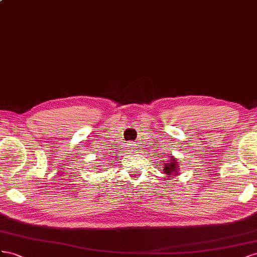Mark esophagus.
Here are the masks:
<instances>
[{
	"label": "esophagus",
	"mask_w": 257,
	"mask_h": 257,
	"mask_svg": "<svg viewBox=\"0 0 257 257\" xmlns=\"http://www.w3.org/2000/svg\"><path fill=\"white\" fill-rule=\"evenodd\" d=\"M129 145H130V148H131V149H134V146H135V144H129Z\"/></svg>",
	"instance_id": "34e87169"
}]
</instances>
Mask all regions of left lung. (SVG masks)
I'll list each match as a JSON object with an SVG mask.
<instances>
[{"mask_svg": "<svg viewBox=\"0 0 257 257\" xmlns=\"http://www.w3.org/2000/svg\"><path fill=\"white\" fill-rule=\"evenodd\" d=\"M164 172L168 175H175L177 174V166H178V161L175 160V158L171 157V159H169V163L168 164H164Z\"/></svg>", "mask_w": 257, "mask_h": 257, "instance_id": "left-lung-1", "label": "left lung"}]
</instances>
